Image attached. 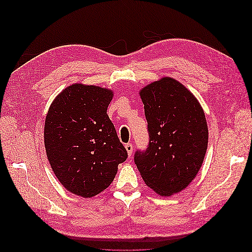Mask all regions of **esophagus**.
Instances as JSON below:
<instances>
[{"label": "esophagus", "mask_w": 252, "mask_h": 252, "mask_svg": "<svg viewBox=\"0 0 252 252\" xmlns=\"http://www.w3.org/2000/svg\"><path fill=\"white\" fill-rule=\"evenodd\" d=\"M125 148H126V150H127V152H128V156L130 157V156L132 155V150H133L132 144H131V143H127V144H125Z\"/></svg>", "instance_id": "esophagus-1"}]
</instances>
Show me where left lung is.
<instances>
[{"mask_svg": "<svg viewBox=\"0 0 252 252\" xmlns=\"http://www.w3.org/2000/svg\"><path fill=\"white\" fill-rule=\"evenodd\" d=\"M149 144L134 163L148 187L162 196L184 190L203 164L208 127L199 101L172 78L152 82L140 91Z\"/></svg>", "mask_w": 252, "mask_h": 252, "instance_id": "left-lung-1", "label": "left lung"}]
</instances>
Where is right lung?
<instances>
[{"label": "right lung", "mask_w": 252, "mask_h": 252, "mask_svg": "<svg viewBox=\"0 0 252 252\" xmlns=\"http://www.w3.org/2000/svg\"><path fill=\"white\" fill-rule=\"evenodd\" d=\"M110 89L73 84L50 105L44 143L49 164L68 191L93 197L107 188L127 150L107 114Z\"/></svg>", "instance_id": "right-lung-1"}]
</instances>
